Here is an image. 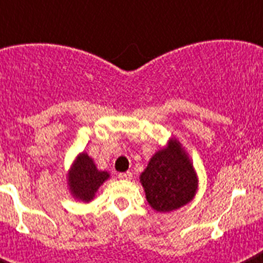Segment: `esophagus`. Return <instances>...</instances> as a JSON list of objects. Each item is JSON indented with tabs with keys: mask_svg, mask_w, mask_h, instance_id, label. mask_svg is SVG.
I'll list each match as a JSON object with an SVG mask.
<instances>
[{
	"mask_svg": "<svg viewBox=\"0 0 263 263\" xmlns=\"http://www.w3.org/2000/svg\"><path fill=\"white\" fill-rule=\"evenodd\" d=\"M118 178L124 179V180H130V179L133 178V173H130V171H126V173H120L118 174Z\"/></svg>",
	"mask_w": 263,
	"mask_h": 263,
	"instance_id": "esophagus-1",
	"label": "esophagus"
}]
</instances>
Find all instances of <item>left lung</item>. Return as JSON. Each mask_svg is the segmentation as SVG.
Returning <instances> with one entry per match:
<instances>
[{
	"label": "left lung",
	"mask_w": 263,
	"mask_h": 263,
	"mask_svg": "<svg viewBox=\"0 0 263 263\" xmlns=\"http://www.w3.org/2000/svg\"><path fill=\"white\" fill-rule=\"evenodd\" d=\"M139 179L147 203L158 212H171L185 205L197 190L191 160L176 139H171L167 147L153 155Z\"/></svg>",
	"instance_id": "8db88e82"
}]
</instances>
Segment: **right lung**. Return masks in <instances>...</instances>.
Listing matches in <instances>:
<instances>
[{"label": "right lung", "mask_w": 263, "mask_h": 263, "mask_svg": "<svg viewBox=\"0 0 263 263\" xmlns=\"http://www.w3.org/2000/svg\"><path fill=\"white\" fill-rule=\"evenodd\" d=\"M109 178L106 171H99L92 158L83 153L76 158L68 174V185L72 195L83 201H90L99 187Z\"/></svg>", "instance_id": "obj_1"}]
</instances>
